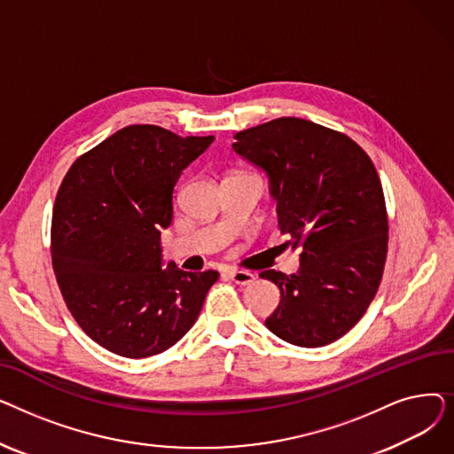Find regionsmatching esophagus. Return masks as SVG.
Instances as JSON below:
<instances>
[{
	"mask_svg": "<svg viewBox=\"0 0 454 454\" xmlns=\"http://www.w3.org/2000/svg\"><path fill=\"white\" fill-rule=\"evenodd\" d=\"M228 278L237 285H250L255 279V274L250 270H228Z\"/></svg>",
	"mask_w": 454,
	"mask_h": 454,
	"instance_id": "obj_1",
	"label": "esophagus"
}]
</instances>
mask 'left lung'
<instances>
[{
    "instance_id": "1",
    "label": "left lung",
    "mask_w": 454,
    "mask_h": 454,
    "mask_svg": "<svg viewBox=\"0 0 454 454\" xmlns=\"http://www.w3.org/2000/svg\"><path fill=\"white\" fill-rule=\"evenodd\" d=\"M233 137V151L267 175L281 233L301 248L298 272H261L281 294L265 325L301 348L340 339L366 313L387 259L385 195L372 160L348 136L300 117Z\"/></svg>"
}]
</instances>
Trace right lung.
Here are the masks:
<instances>
[{
    "label": "right lung",
    "instance_id": "add662e5",
    "mask_svg": "<svg viewBox=\"0 0 454 454\" xmlns=\"http://www.w3.org/2000/svg\"><path fill=\"white\" fill-rule=\"evenodd\" d=\"M213 136L130 125L82 154L59 189L51 255L60 293L86 335L145 359L175 346L199 318L219 272L163 269L161 230L173 191Z\"/></svg>",
    "mask_w": 454,
    "mask_h": 454
}]
</instances>
